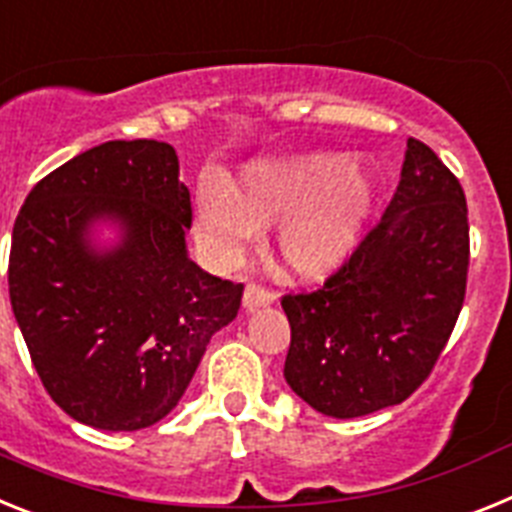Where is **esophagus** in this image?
I'll return each instance as SVG.
<instances>
[{"label": "esophagus", "mask_w": 512, "mask_h": 512, "mask_svg": "<svg viewBox=\"0 0 512 512\" xmlns=\"http://www.w3.org/2000/svg\"><path fill=\"white\" fill-rule=\"evenodd\" d=\"M275 301V296L270 291H265L262 286H255V283H250V286L244 288V296H242V309L244 311H255L260 309V306H270Z\"/></svg>", "instance_id": "esophagus-1"}]
</instances>
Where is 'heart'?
I'll use <instances>...</instances> for the list:
<instances>
[{
    "label": "heart",
    "mask_w": 512,
    "mask_h": 512,
    "mask_svg": "<svg viewBox=\"0 0 512 512\" xmlns=\"http://www.w3.org/2000/svg\"><path fill=\"white\" fill-rule=\"evenodd\" d=\"M376 182L358 159L296 154L247 164L239 180L206 185L195 201V237L221 265H231L275 229L281 268L299 281H317L350 260L371 219Z\"/></svg>",
    "instance_id": "obj_1"
}]
</instances>
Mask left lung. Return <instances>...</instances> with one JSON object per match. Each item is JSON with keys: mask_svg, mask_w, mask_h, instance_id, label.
I'll return each mask as SVG.
<instances>
[{"mask_svg": "<svg viewBox=\"0 0 512 512\" xmlns=\"http://www.w3.org/2000/svg\"><path fill=\"white\" fill-rule=\"evenodd\" d=\"M466 268L464 190L430 146L407 139L379 224L324 288L281 301L291 324L286 384L337 420L404 402L446 348Z\"/></svg>", "mask_w": 512, "mask_h": 512, "instance_id": "obj_1", "label": "left lung"}]
</instances>
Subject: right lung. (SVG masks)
<instances>
[{
  "label": "right lung",
  "instance_id": "add662e5",
  "mask_svg": "<svg viewBox=\"0 0 512 512\" xmlns=\"http://www.w3.org/2000/svg\"><path fill=\"white\" fill-rule=\"evenodd\" d=\"M190 190L170 144L105 141L43 177L12 229L10 301L51 399L131 433L180 402L242 286L190 260Z\"/></svg>",
  "mask_w": 512,
  "mask_h": 512
}]
</instances>
